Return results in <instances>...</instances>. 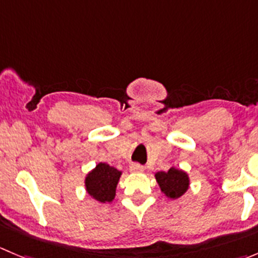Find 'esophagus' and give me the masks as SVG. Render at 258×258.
<instances>
[{
  "mask_svg": "<svg viewBox=\"0 0 258 258\" xmlns=\"http://www.w3.org/2000/svg\"><path fill=\"white\" fill-rule=\"evenodd\" d=\"M130 171L134 173H141L144 172V167L141 165H139V163H131L130 165Z\"/></svg>",
  "mask_w": 258,
  "mask_h": 258,
  "instance_id": "obj_1",
  "label": "esophagus"
}]
</instances>
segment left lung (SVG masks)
Instances as JSON below:
<instances>
[{
	"mask_svg": "<svg viewBox=\"0 0 258 258\" xmlns=\"http://www.w3.org/2000/svg\"><path fill=\"white\" fill-rule=\"evenodd\" d=\"M155 178L161 191L170 200H177L186 194L189 187L188 173L179 168L171 167L168 171H158Z\"/></svg>",
	"mask_w": 258,
	"mask_h": 258,
	"instance_id": "obj_1",
	"label": "left lung"
}]
</instances>
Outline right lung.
Segmentation results:
<instances>
[{"mask_svg": "<svg viewBox=\"0 0 258 258\" xmlns=\"http://www.w3.org/2000/svg\"><path fill=\"white\" fill-rule=\"evenodd\" d=\"M121 171L107 163H97L85 177V188L88 196L100 204H111L116 196V187Z\"/></svg>", "mask_w": 258, "mask_h": 258, "instance_id": "right-lung-1", "label": "right lung"}]
</instances>
